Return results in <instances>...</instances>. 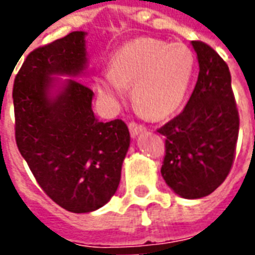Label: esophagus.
I'll list each match as a JSON object with an SVG mask.
<instances>
[{
  "mask_svg": "<svg viewBox=\"0 0 255 255\" xmlns=\"http://www.w3.org/2000/svg\"><path fill=\"white\" fill-rule=\"evenodd\" d=\"M128 128H129V132H131V136H136L139 133H142L143 131H146V128L142 124H139L136 122H131L128 124Z\"/></svg>",
  "mask_w": 255,
  "mask_h": 255,
  "instance_id": "1",
  "label": "esophagus"
}]
</instances>
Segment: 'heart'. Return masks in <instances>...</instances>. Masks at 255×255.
Here are the masks:
<instances>
[{
    "instance_id": "obj_1",
    "label": "heart",
    "mask_w": 255,
    "mask_h": 255,
    "mask_svg": "<svg viewBox=\"0 0 255 255\" xmlns=\"http://www.w3.org/2000/svg\"><path fill=\"white\" fill-rule=\"evenodd\" d=\"M193 70L188 47L140 37L113 54L109 70L96 78V89L104 101L118 105L128 100L133 85L137 108L151 118H167L184 103Z\"/></svg>"
}]
</instances>
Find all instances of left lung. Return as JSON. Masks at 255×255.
Returning <instances> with one entry per match:
<instances>
[{
	"mask_svg": "<svg viewBox=\"0 0 255 255\" xmlns=\"http://www.w3.org/2000/svg\"><path fill=\"white\" fill-rule=\"evenodd\" d=\"M199 78L185 109L158 129L165 136L161 173L184 199H201L223 184L231 170L239 113L227 63L200 40L192 41Z\"/></svg>",
	"mask_w": 255,
	"mask_h": 255,
	"instance_id": "obj_1",
	"label": "left lung"
}]
</instances>
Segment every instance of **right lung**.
Instances as JSON below:
<instances>
[{
  "label": "right lung",
  "mask_w": 255,
  "mask_h": 255,
  "mask_svg": "<svg viewBox=\"0 0 255 255\" xmlns=\"http://www.w3.org/2000/svg\"><path fill=\"white\" fill-rule=\"evenodd\" d=\"M85 35L71 32L29 52L13 84L18 151L44 193L74 214L111 200L129 147L126 123L96 119L86 85L67 80L52 93V75L77 77L86 67Z\"/></svg>",
  "instance_id": "obj_1"
}]
</instances>
